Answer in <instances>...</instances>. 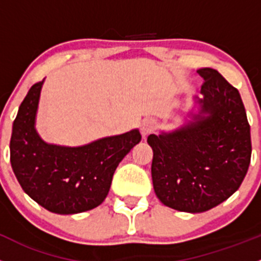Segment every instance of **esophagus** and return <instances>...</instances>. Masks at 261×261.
<instances>
[{
  "instance_id": "1",
  "label": "esophagus",
  "mask_w": 261,
  "mask_h": 261,
  "mask_svg": "<svg viewBox=\"0 0 261 261\" xmlns=\"http://www.w3.org/2000/svg\"><path fill=\"white\" fill-rule=\"evenodd\" d=\"M154 128H155V122L153 120H144L140 125V133L143 138H146L149 134L153 133Z\"/></svg>"
}]
</instances>
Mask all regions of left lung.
Returning a JSON list of instances; mask_svg holds the SVG:
<instances>
[{"instance_id":"8db88e82","label":"left lung","mask_w":261,"mask_h":261,"mask_svg":"<svg viewBox=\"0 0 261 261\" xmlns=\"http://www.w3.org/2000/svg\"><path fill=\"white\" fill-rule=\"evenodd\" d=\"M203 77L196 112L174 130L149 135L151 178L166 206L203 213L239 190L251 159V136L241 95L217 70H198Z\"/></svg>"}]
</instances>
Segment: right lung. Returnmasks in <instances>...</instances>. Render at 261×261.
Here are the masks:
<instances>
[{"mask_svg": "<svg viewBox=\"0 0 261 261\" xmlns=\"http://www.w3.org/2000/svg\"><path fill=\"white\" fill-rule=\"evenodd\" d=\"M43 83L30 88L12 125V171L30 198L52 213L76 214L97 208L107 198L120 162L140 143V133L134 128L82 146L45 143L35 128Z\"/></svg>", "mask_w": 261, "mask_h": 261, "instance_id": "1", "label": "right lung"}]
</instances>
